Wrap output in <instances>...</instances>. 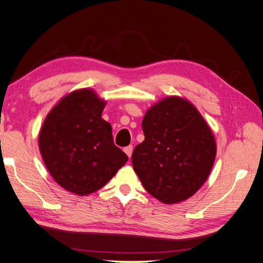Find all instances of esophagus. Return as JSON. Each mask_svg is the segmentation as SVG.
<instances>
[{"mask_svg": "<svg viewBox=\"0 0 263 263\" xmlns=\"http://www.w3.org/2000/svg\"><path fill=\"white\" fill-rule=\"evenodd\" d=\"M124 152L127 155V157L131 158L132 156V152H133V146L132 145H129V146H125L124 148Z\"/></svg>", "mask_w": 263, "mask_h": 263, "instance_id": "1", "label": "esophagus"}]
</instances>
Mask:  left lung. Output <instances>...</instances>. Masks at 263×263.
I'll return each mask as SVG.
<instances>
[{
    "mask_svg": "<svg viewBox=\"0 0 263 263\" xmlns=\"http://www.w3.org/2000/svg\"><path fill=\"white\" fill-rule=\"evenodd\" d=\"M142 130L132 164L145 191L163 204L192 197L216 156L215 138L198 109L182 97H164L145 112Z\"/></svg>",
    "mask_w": 263,
    "mask_h": 263,
    "instance_id": "1",
    "label": "left lung"
}]
</instances>
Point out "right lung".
<instances>
[{
    "label": "right lung",
    "mask_w": 263,
    "mask_h": 263,
    "mask_svg": "<svg viewBox=\"0 0 263 263\" xmlns=\"http://www.w3.org/2000/svg\"><path fill=\"white\" fill-rule=\"evenodd\" d=\"M106 101L91 88L65 95L46 117L38 144L49 174L78 196L99 191L127 161L102 119Z\"/></svg>",
    "instance_id": "right-lung-1"
}]
</instances>
